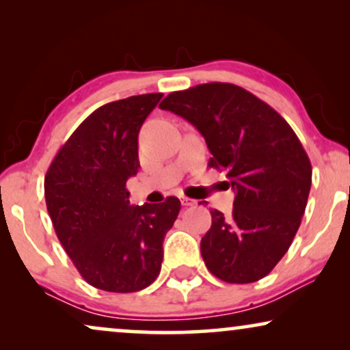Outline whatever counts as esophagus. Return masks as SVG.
<instances>
[{"instance_id": "obj_1", "label": "esophagus", "mask_w": 350, "mask_h": 350, "mask_svg": "<svg viewBox=\"0 0 350 350\" xmlns=\"http://www.w3.org/2000/svg\"><path fill=\"white\" fill-rule=\"evenodd\" d=\"M181 204L185 205V207H193V205H196L198 202H196L194 199H191V198H186V196H181Z\"/></svg>"}]
</instances>
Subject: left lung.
I'll use <instances>...</instances> for the list:
<instances>
[{"mask_svg": "<svg viewBox=\"0 0 350 350\" xmlns=\"http://www.w3.org/2000/svg\"><path fill=\"white\" fill-rule=\"evenodd\" d=\"M161 109L202 133L208 165L228 172L232 215L212 210L200 241L207 269L228 284L266 277L293 242L308 204L312 167L288 122L248 90L229 83L172 92Z\"/></svg>", "mask_w": 350, "mask_h": 350, "instance_id": "obj_1", "label": "left lung"}]
</instances>
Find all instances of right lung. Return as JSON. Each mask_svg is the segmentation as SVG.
<instances>
[{"label":"right lung","mask_w":350,"mask_h":350,"mask_svg":"<svg viewBox=\"0 0 350 350\" xmlns=\"http://www.w3.org/2000/svg\"><path fill=\"white\" fill-rule=\"evenodd\" d=\"M164 94L107 103L79 124L47 169L44 196L65 252L95 288L132 293L161 272L162 242L181 208L131 205L127 180L137 175L138 132Z\"/></svg>","instance_id":"obj_1"}]
</instances>
